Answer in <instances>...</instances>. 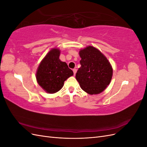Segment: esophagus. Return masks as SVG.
Listing matches in <instances>:
<instances>
[{"label":"esophagus","mask_w":147,"mask_h":147,"mask_svg":"<svg viewBox=\"0 0 147 147\" xmlns=\"http://www.w3.org/2000/svg\"><path fill=\"white\" fill-rule=\"evenodd\" d=\"M77 69H73V72H74V75H75V74H76V73H77Z\"/></svg>","instance_id":"34e87169"}]
</instances>
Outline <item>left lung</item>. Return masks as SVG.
Returning <instances> with one entry per match:
<instances>
[{
	"instance_id": "8db88e82",
	"label": "left lung",
	"mask_w": 147,
	"mask_h": 147,
	"mask_svg": "<svg viewBox=\"0 0 147 147\" xmlns=\"http://www.w3.org/2000/svg\"><path fill=\"white\" fill-rule=\"evenodd\" d=\"M81 67L76 74L77 80L88 94H100L110 84L113 69L107 58L95 47L88 46L80 50Z\"/></svg>"
}]
</instances>
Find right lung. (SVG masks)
<instances>
[{
  "mask_svg": "<svg viewBox=\"0 0 147 147\" xmlns=\"http://www.w3.org/2000/svg\"><path fill=\"white\" fill-rule=\"evenodd\" d=\"M60 53L59 49L52 48L42 60L37 70V82L49 94L59 91L66 80L74 75L67 63L59 59Z\"/></svg>",
  "mask_w": 147,
  "mask_h": 147,
  "instance_id": "1",
  "label": "right lung"
}]
</instances>
